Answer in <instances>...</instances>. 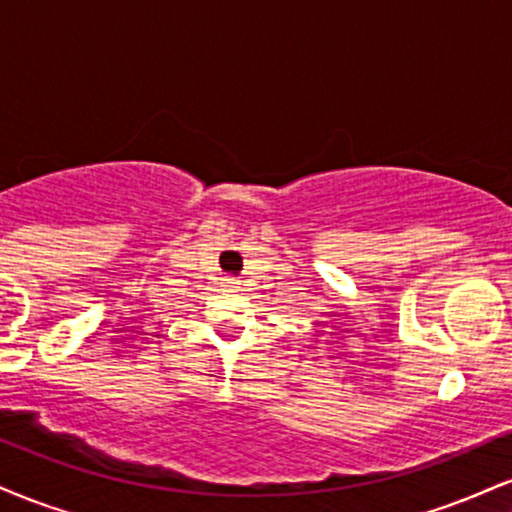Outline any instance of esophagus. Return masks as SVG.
I'll list each match as a JSON object with an SVG mask.
<instances>
[{
	"label": "esophagus",
	"instance_id": "34e87169",
	"mask_svg": "<svg viewBox=\"0 0 512 512\" xmlns=\"http://www.w3.org/2000/svg\"><path fill=\"white\" fill-rule=\"evenodd\" d=\"M226 284H228V286H231V289H233V286H236V284H238V281H233V279H226Z\"/></svg>",
	"mask_w": 512,
	"mask_h": 512
}]
</instances>
